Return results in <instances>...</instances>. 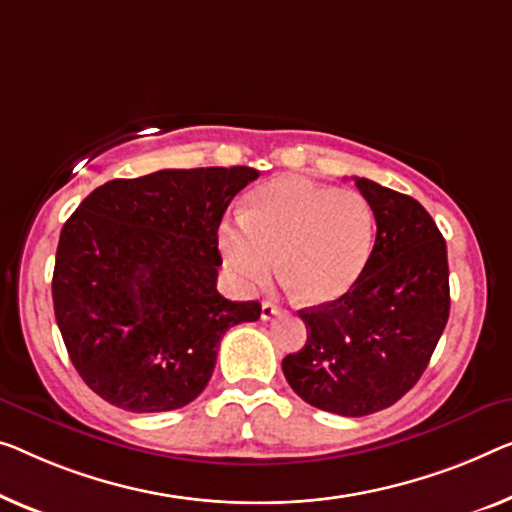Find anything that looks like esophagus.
Segmentation results:
<instances>
[{
  "instance_id": "1",
  "label": "esophagus",
  "mask_w": 512,
  "mask_h": 512,
  "mask_svg": "<svg viewBox=\"0 0 512 512\" xmlns=\"http://www.w3.org/2000/svg\"><path fill=\"white\" fill-rule=\"evenodd\" d=\"M276 315H280V308L273 301H264L262 303V319L264 322H269V319H273Z\"/></svg>"
}]
</instances>
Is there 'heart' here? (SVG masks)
<instances>
[{"label": "heart", "instance_id": "1", "mask_svg": "<svg viewBox=\"0 0 512 512\" xmlns=\"http://www.w3.org/2000/svg\"><path fill=\"white\" fill-rule=\"evenodd\" d=\"M375 243V213L349 188L280 177L250 195L243 216L223 220L218 246L243 289L264 285L280 257L287 285L308 303H331L352 289Z\"/></svg>", "mask_w": 512, "mask_h": 512}]
</instances>
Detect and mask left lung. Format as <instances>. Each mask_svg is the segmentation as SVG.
I'll use <instances>...</instances> for the list:
<instances>
[{
	"instance_id": "1",
	"label": "left lung",
	"mask_w": 512,
	"mask_h": 512,
	"mask_svg": "<svg viewBox=\"0 0 512 512\" xmlns=\"http://www.w3.org/2000/svg\"><path fill=\"white\" fill-rule=\"evenodd\" d=\"M377 220L368 264L347 294L299 310L308 340L282 358L294 393L340 416L398 402L430 363L451 310L446 241L414 197L354 177Z\"/></svg>"
}]
</instances>
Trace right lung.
I'll return each mask as SVG.
<instances>
[{
  "mask_svg": "<svg viewBox=\"0 0 512 512\" xmlns=\"http://www.w3.org/2000/svg\"><path fill=\"white\" fill-rule=\"evenodd\" d=\"M253 167L160 170L114 179L82 200L59 236L52 301L85 384L135 414L193 402L227 329L257 322V301L216 289L218 227Z\"/></svg>",
  "mask_w": 512,
  "mask_h": 512,
  "instance_id": "1",
  "label": "right lung"
}]
</instances>
